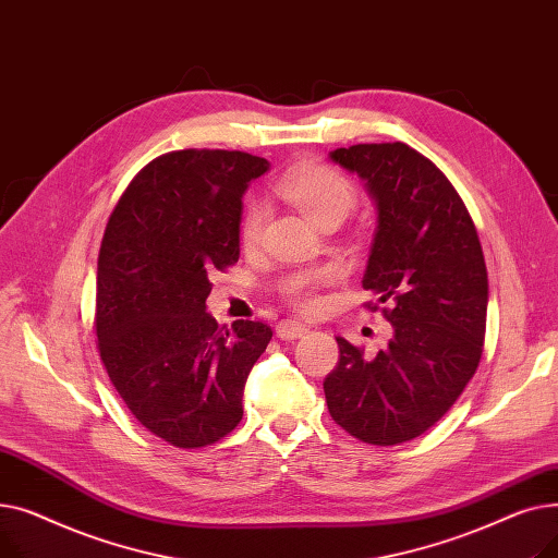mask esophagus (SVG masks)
<instances>
[{
	"label": "esophagus",
	"mask_w": 558,
	"mask_h": 558,
	"mask_svg": "<svg viewBox=\"0 0 558 558\" xmlns=\"http://www.w3.org/2000/svg\"><path fill=\"white\" fill-rule=\"evenodd\" d=\"M310 332L307 326L303 324H296V320H280L278 328H276V335L282 339V341H291V339H301Z\"/></svg>",
	"instance_id": "34e87169"
}]
</instances>
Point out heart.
I'll list each match as a JSON object with an SVG mask.
<instances>
[{"label": "heart", "instance_id": "1", "mask_svg": "<svg viewBox=\"0 0 558 558\" xmlns=\"http://www.w3.org/2000/svg\"><path fill=\"white\" fill-rule=\"evenodd\" d=\"M278 194L287 198L291 205H296V208L316 226L328 219H343L355 205L353 183H350L341 171L328 165H303L294 171H289L278 183ZM259 228L262 208L253 203L242 215L240 242L244 246H253L259 238ZM328 278V271L301 274L284 284V291L291 303L310 310L314 305L312 289L324 284Z\"/></svg>", "mask_w": 558, "mask_h": 558}]
</instances>
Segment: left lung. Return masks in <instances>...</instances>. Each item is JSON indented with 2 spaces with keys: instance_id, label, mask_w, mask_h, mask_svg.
<instances>
[{
  "instance_id": "8db88e82",
  "label": "left lung",
  "mask_w": 558,
  "mask_h": 558,
  "mask_svg": "<svg viewBox=\"0 0 558 558\" xmlns=\"http://www.w3.org/2000/svg\"><path fill=\"white\" fill-rule=\"evenodd\" d=\"M330 160L357 173L375 201L377 230L362 287L389 305L383 314L393 337L373 360L337 337L326 402L350 436L398 446L441 421L480 366L486 262L461 196L412 146L355 144Z\"/></svg>"
}]
</instances>
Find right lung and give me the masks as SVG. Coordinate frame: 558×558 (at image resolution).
Listing matches in <instances>:
<instances>
[{
    "instance_id": "obj_1",
    "label": "right lung",
    "mask_w": 558,
    "mask_h": 558,
    "mask_svg": "<svg viewBox=\"0 0 558 558\" xmlns=\"http://www.w3.org/2000/svg\"><path fill=\"white\" fill-rule=\"evenodd\" d=\"M269 169L244 151L183 149L146 165L108 219L97 269L99 355L129 412L175 448H203L244 416L246 377L274 332L223 330L210 276L240 259L242 196Z\"/></svg>"
}]
</instances>
